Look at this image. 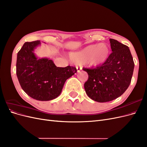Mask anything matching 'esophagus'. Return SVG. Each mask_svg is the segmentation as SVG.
Listing matches in <instances>:
<instances>
[{"label": "esophagus", "mask_w": 147, "mask_h": 147, "mask_svg": "<svg viewBox=\"0 0 147 147\" xmlns=\"http://www.w3.org/2000/svg\"><path fill=\"white\" fill-rule=\"evenodd\" d=\"M77 72H80L81 70V69H80L79 67H77Z\"/></svg>", "instance_id": "1"}]
</instances>
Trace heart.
I'll return each mask as SVG.
<instances>
[{
    "instance_id": "obj_1",
    "label": "heart",
    "mask_w": 147,
    "mask_h": 147,
    "mask_svg": "<svg viewBox=\"0 0 147 147\" xmlns=\"http://www.w3.org/2000/svg\"><path fill=\"white\" fill-rule=\"evenodd\" d=\"M109 55V48L105 43L89 45L78 52L70 55L72 60L76 63L82 64L87 61L88 64L93 66L104 63Z\"/></svg>"
}]
</instances>
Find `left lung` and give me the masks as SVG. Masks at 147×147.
Instances as JSON below:
<instances>
[{"label":"left lung","instance_id":"left-lung-1","mask_svg":"<svg viewBox=\"0 0 147 147\" xmlns=\"http://www.w3.org/2000/svg\"><path fill=\"white\" fill-rule=\"evenodd\" d=\"M112 53L101 65L83 68L88 74L84 87L87 95L99 102L113 100L121 96L129 86L134 63L129 47L110 39Z\"/></svg>","mask_w":147,"mask_h":147}]
</instances>
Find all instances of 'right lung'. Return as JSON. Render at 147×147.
<instances>
[{"label":"right lung","mask_w":147,"mask_h":147,"mask_svg":"<svg viewBox=\"0 0 147 147\" xmlns=\"http://www.w3.org/2000/svg\"><path fill=\"white\" fill-rule=\"evenodd\" d=\"M39 45L40 40L24 43L17 54L16 75L28 96L38 100H50L59 96L65 81L77 70L70 65L56 67L48 58H38L34 51Z\"/></svg>","instance_id":"obj_1"}]
</instances>
